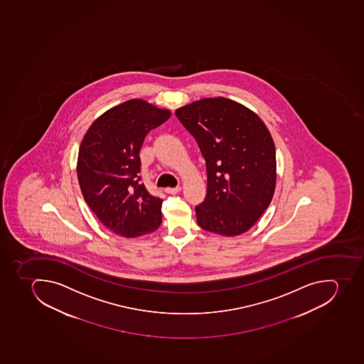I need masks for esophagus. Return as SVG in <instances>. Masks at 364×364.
<instances>
[{"instance_id":"1","label":"esophagus","mask_w":364,"mask_h":364,"mask_svg":"<svg viewBox=\"0 0 364 364\" xmlns=\"http://www.w3.org/2000/svg\"><path fill=\"white\" fill-rule=\"evenodd\" d=\"M166 193H169V195H175V193H178V191H181V186H175V188H166Z\"/></svg>"}]
</instances>
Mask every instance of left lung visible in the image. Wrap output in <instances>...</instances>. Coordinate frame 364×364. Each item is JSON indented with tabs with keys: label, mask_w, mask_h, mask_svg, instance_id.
Here are the masks:
<instances>
[{
	"label": "left lung",
	"mask_w": 364,
	"mask_h": 364,
	"mask_svg": "<svg viewBox=\"0 0 364 364\" xmlns=\"http://www.w3.org/2000/svg\"><path fill=\"white\" fill-rule=\"evenodd\" d=\"M175 115L206 161L208 193L196 206L198 226L223 236L247 232L274 195L277 159L269 129L245 105L223 97L193 101Z\"/></svg>",
	"instance_id": "left-lung-1"
}]
</instances>
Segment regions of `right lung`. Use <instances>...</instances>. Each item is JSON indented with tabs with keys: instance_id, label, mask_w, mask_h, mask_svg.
<instances>
[{
	"instance_id": "obj_1",
	"label": "right lung",
	"mask_w": 364,
	"mask_h": 364,
	"mask_svg": "<svg viewBox=\"0 0 364 364\" xmlns=\"http://www.w3.org/2000/svg\"><path fill=\"white\" fill-rule=\"evenodd\" d=\"M171 110L132 99L101 114L82 137L77 176L82 197L106 228L126 238L146 235L161 223L162 199L139 183V151Z\"/></svg>"
}]
</instances>
